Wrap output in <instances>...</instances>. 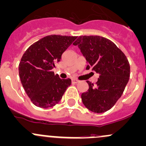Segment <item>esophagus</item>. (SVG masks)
<instances>
[{"instance_id":"34e87169","label":"esophagus","mask_w":146,"mask_h":146,"mask_svg":"<svg viewBox=\"0 0 146 146\" xmlns=\"http://www.w3.org/2000/svg\"><path fill=\"white\" fill-rule=\"evenodd\" d=\"M78 82H79V81H78V80L72 79V83H73V84H76V83H78Z\"/></svg>"}]
</instances>
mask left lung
<instances>
[{
    "label": "left lung",
    "mask_w": 146,
    "mask_h": 146,
    "mask_svg": "<svg viewBox=\"0 0 146 146\" xmlns=\"http://www.w3.org/2000/svg\"><path fill=\"white\" fill-rule=\"evenodd\" d=\"M73 45H78L85 57L86 69L99 74L95 85L87 81L89 90L81 95L82 103L94 113L110 110L121 97L129 79L127 56L114 42L99 36H79Z\"/></svg>",
    "instance_id": "8db88e82"
}]
</instances>
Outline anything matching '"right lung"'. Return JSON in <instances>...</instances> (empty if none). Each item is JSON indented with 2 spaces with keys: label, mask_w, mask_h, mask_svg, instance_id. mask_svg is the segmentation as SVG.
<instances>
[{
  "label": "right lung",
  "mask_w": 146,
  "mask_h": 146,
  "mask_svg": "<svg viewBox=\"0 0 146 146\" xmlns=\"http://www.w3.org/2000/svg\"><path fill=\"white\" fill-rule=\"evenodd\" d=\"M77 36L50 35L41 38L27 50L19 65L21 82L31 102L42 108L60 101L71 80L61 79L52 69Z\"/></svg>",
  "instance_id": "right-lung-1"
}]
</instances>
